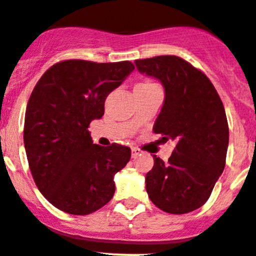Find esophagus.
Wrapping results in <instances>:
<instances>
[{"instance_id":"esophagus-1","label":"esophagus","mask_w":256,"mask_h":256,"mask_svg":"<svg viewBox=\"0 0 256 256\" xmlns=\"http://www.w3.org/2000/svg\"><path fill=\"white\" fill-rule=\"evenodd\" d=\"M140 149L139 148H136V146H133V148H132V156H133V158H136V156H139V154H140Z\"/></svg>"}]
</instances>
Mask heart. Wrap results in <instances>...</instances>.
I'll use <instances>...</instances> for the list:
<instances>
[{"instance_id": "b5f03b06", "label": "heart", "mask_w": 256, "mask_h": 256, "mask_svg": "<svg viewBox=\"0 0 256 256\" xmlns=\"http://www.w3.org/2000/svg\"><path fill=\"white\" fill-rule=\"evenodd\" d=\"M149 83H150V82H146V83H143V84H149Z\"/></svg>"}]
</instances>
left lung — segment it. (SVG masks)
Listing matches in <instances>:
<instances>
[{
  "instance_id": "1",
  "label": "left lung",
  "mask_w": 256,
  "mask_h": 256,
  "mask_svg": "<svg viewBox=\"0 0 256 256\" xmlns=\"http://www.w3.org/2000/svg\"><path fill=\"white\" fill-rule=\"evenodd\" d=\"M136 66L163 84L166 98L153 132L176 143L166 163L153 156L146 193L166 213H190L206 204L224 170L229 144L224 106L210 80L183 58L156 56L136 60Z\"/></svg>"
}]
</instances>
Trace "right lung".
Instances as JSON below:
<instances>
[{"label": "right lung", "instance_id": "obj_1", "mask_svg": "<svg viewBox=\"0 0 256 256\" xmlns=\"http://www.w3.org/2000/svg\"><path fill=\"white\" fill-rule=\"evenodd\" d=\"M133 70L129 60H68L48 68L34 86L24 116L27 160L37 188L60 210L87 215L113 198V178L127 166L130 148L93 144L88 127Z\"/></svg>", "mask_w": 256, "mask_h": 256}]
</instances>
